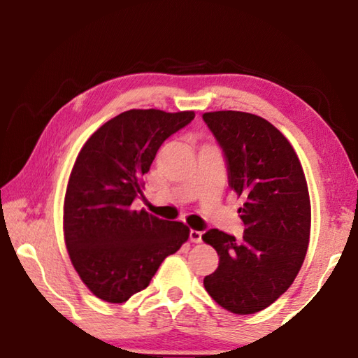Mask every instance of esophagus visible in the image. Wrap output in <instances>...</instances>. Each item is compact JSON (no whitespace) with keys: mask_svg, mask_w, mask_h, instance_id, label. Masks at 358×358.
<instances>
[{"mask_svg":"<svg viewBox=\"0 0 358 358\" xmlns=\"http://www.w3.org/2000/svg\"><path fill=\"white\" fill-rule=\"evenodd\" d=\"M189 238H191V241L192 243H201L202 241V232L201 230H191L189 232Z\"/></svg>","mask_w":358,"mask_h":358,"instance_id":"obj_1","label":"esophagus"}]
</instances>
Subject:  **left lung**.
<instances>
[{"label": "left lung", "instance_id": "8db88e82", "mask_svg": "<svg viewBox=\"0 0 358 358\" xmlns=\"http://www.w3.org/2000/svg\"><path fill=\"white\" fill-rule=\"evenodd\" d=\"M227 161L229 186L243 199L241 240L222 230L202 235L220 256L203 286L234 314L265 310L290 287L311 234L310 192L299 156L273 124L257 115L220 110L202 115Z\"/></svg>", "mask_w": 358, "mask_h": 358}]
</instances>
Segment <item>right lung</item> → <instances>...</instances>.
Masks as SVG:
<instances>
[{
	"label": "right lung",
	"instance_id": "right-lung-1",
	"mask_svg": "<svg viewBox=\"0 0 358 358\" xmlns=\"http://www.w3.org/2000/svg\"><path fill=\"white\" fill-rule=\"evenodd\" d=\"M196 117L132 108L88 138L72 167L63 207L71 262L90 292L123 303L148 286L162 260L189 238L180 221L132 210L157 150Z\"/></svg>",
	"mask_w": 358,
	"mask_h": 358
}]
</instances>
